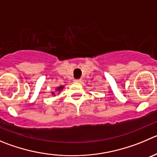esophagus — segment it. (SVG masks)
I'll return each mask as SVG.
<instances>
[{
  "label": "esophagus",
  "mask_w": 157,
  "mask_h": 157,
  "mask_svg": "<svg viewBox=\"0 0 157 157\" xmlns=\"http://www.w3.org/2000/svg\"><path fill=\"white\" fill-rule=\"evenodd\" d=\"M81 79H75L74 80V82L75 83H80L81 82Z\"/></svg>",
  "instance_id": "34e87169"
}]
</instances>
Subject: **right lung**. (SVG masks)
I'll return each mask as SVG.
<instances>
[{"label": "right lung", "instance_id": "obj_1", "mask_svg": "<svg viewBox=\"0 0 157 157\" xmlns=\"http://www.w3.org/2000/svg\"><path fill=\"white\" fill-rule=\"evenodd\" d=\"M64 89V86H59V87H57L56 88V92H60L62 90V89ZM52 94L53 95H55V92H52Z\"/></svg>", "mask_w": 157, "mask_h": 157}]
</instances>
